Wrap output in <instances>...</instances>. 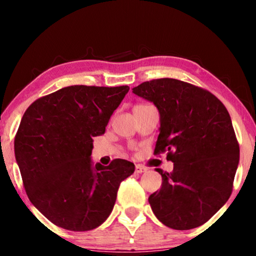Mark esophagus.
I'll use <instances>...</instances> for the list:
<instances>
[{
    "label": "esophagus",
    "mask_w": 256,
    "mask_h": 256,
    "mask_svg": "<svg viewBox=\"0 0 256 256\" xmlns=\"http://www.w3.org/2000/svg\"><path fill=\"white\" fill-rule=\"evenodd\" d=\"M148 170V168L142 166V164H136V172H138V174H142V172H144Z\"/></svg>",
    "instance_id": "34e87169"
}]
</instances>
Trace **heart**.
<instances>
[{
  "mask_svg": "<svg viewBox=\"0 0 256 256\" xmlns=\"http://www.w3.org/2000/svg\"><path fill=\"white\" fill-rule=\"evenodd\" d=\"M138 106H142V105H138Z\"/></svg>",
  "mask_w": 256,
  "mask_h": 256,
  "instance_id": "obj_1",
  "label": "heart"
}]
</instances>
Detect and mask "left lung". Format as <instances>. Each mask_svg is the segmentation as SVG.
Returning a JSON list of instances; mask_svg holds the SVG:
<instances>
[{
	"label": "left lung",
	"mask_w": 256,
	"mask_h": 256,
	"mask_svg": "<svg viewBox=\"0 0 256 256\" xmlns=\"http://www.w3.org/2000/svg\"><path fill=\"white\" fill-rule=\"evenodd\" d=\"M132 90L158 108L154 154L167 152V160L174 162L172 172L156 170L162 184L149 196L151 209L170 228L201 226L228 201L240 162L228 110L208 90L170 78Z\"/></svg>",
	"instance_id": "1"
}]
</instances>
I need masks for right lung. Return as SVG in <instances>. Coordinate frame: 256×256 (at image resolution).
Wrapping results in <instances>:
<instances>
[{
	"label": "right lung",
	"mask_w": 256,
	"mask_h": 256,
	"mask_svg": "<svg viewBox=\"0 0 256 256\" xmlns=\"http://www.w3.org/2000/svg\"><path fill=\"white\" fill-rule=\"evenodd\" d=\"M128 86H70L37 99L24 112L14 154L30 202L50 222L86 232L105 222L120 182L134 164H94L92 138L105 133Z\"/></svg>",
	"instance_id": "add662e5"
}]
</instances>
